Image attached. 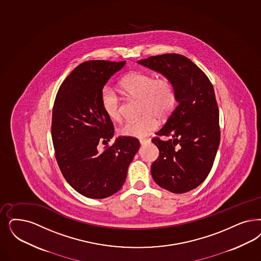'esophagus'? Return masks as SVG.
<instances>
[{
	"label": "esophagus",
	"instance_id": "34e87169",
	"mask_svg": "<svg viewBox=\"0 0 261 261\" xmlns=\"http://www.w3.org/2000/svg\"><path fill=\"white\" fill-rule=\"evenodd\" d=\"M148 143V140L147 139H140V144H144Z\"/></svg>",
	"mask_w": 261,
	"mask_h": 261
}]
</instances>
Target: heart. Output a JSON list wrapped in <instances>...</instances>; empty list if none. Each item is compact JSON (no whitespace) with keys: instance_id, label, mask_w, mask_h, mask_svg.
I'll return each mask as SVG.
<instances>
[{"instance_id":"heart-1","label":"heart","mask_w":261,"mask_h":261,"mask_svg":"<svg viewBox=\"0 0 261 261\" xmlns=\"http://www.w3.org/2000/svg\"><path fill=\"white\" fill-rule=\"evenodd\" d=\"M120 89L127 96L141 99V114L136 120L123 122L118 131L122 136L144 138L159 125L160 119H167L173 113L177 104V94L173 82L163 77L156 78L146 72H134L120 82ZM101 107L113 120L121 117V100L116 91L105 87L100 94Z\"/></svg>"}]
</instances>
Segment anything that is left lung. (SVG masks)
Segmentation results:
<instances>
[{"label": "left lung", "mask_w": 261, "mask_h": 261, "mask_svg": "<svg viewBox=\"0 0 261 261\" xmlns=\"http://www.w3.org/2000/svg\"><path fill=\"white\" fill-rule=\"evenodd\" d=\"M138 63L173 82L177 106L157 131L152 143L159 149L151 165L154 181L171 193L197 188L212 169L220 144L219 108L212 83L185 56H152ZM170 136L168 141L160 136Z\"/></svg>", "instance_id": "obj_1"}]
</instances>
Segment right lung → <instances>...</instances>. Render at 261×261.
<instances>
[{"mask_svg":"<svg viewBox=\"0 0 261 261\" xmlns=\"http://www.w3.org/2000/svg\"><path fill=\"white\" fill-rule=\"evenodd\" d=\"M125 62L89 61L78 65L63 82L52 112L55 157L73 189L90 198H105L119 191L140 142L121 136L108 145L114 124L100 103L109 79ZM105 144L100 151L98 144Z\"/></svg>","mask_w":261,"mask_h":261,"instance_id":"add662e5","label":"right lung"}]
</instances>
